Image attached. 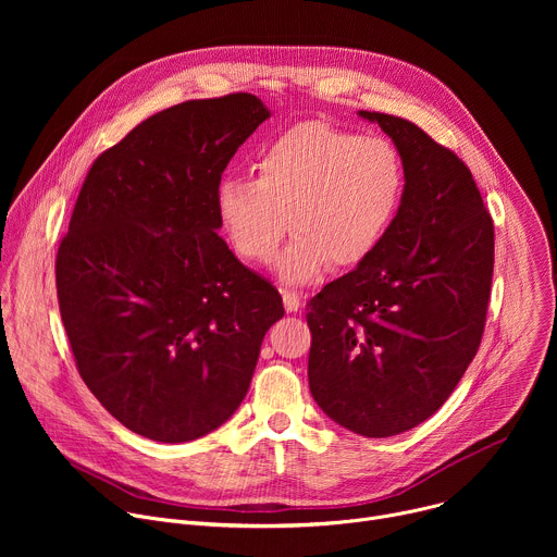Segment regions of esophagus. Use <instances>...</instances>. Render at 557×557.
Returning <instances> with one entry per match:
<instances>
[{"label": "esophagus", "mask_w": 557, "mask_h": 557, "mask_svg": "<svg viewBox=\"0 0 557 557\" xmlns=\"http://www.w3.org/2000/svg\"><path fill=\"white\" fill-rule=\"evenodd\" d=\"M282 299H284V308L288 312H297L301 308V295L295 290H282Z\"/></svg>", "instance_id": "esophagus-1"}]
</instances>
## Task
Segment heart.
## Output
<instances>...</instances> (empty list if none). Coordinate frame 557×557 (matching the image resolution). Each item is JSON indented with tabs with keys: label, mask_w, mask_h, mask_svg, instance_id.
<instances>
[{
	"label": "heart",
	"mask_w": 557,
	"mask_h": 557,
	"mask_svg": "<svg viewBox=\"0 0 557 557\" xmlns=\"http://www.w3.org/2000/svg\"><path fill=\"white\" fill-rule=\"evenodd\" d=\"M256 181L226 176L215 189L218 224L231 249L275 260L286 284L320 277L329 264L355 269L385 240L406 194L404 158L387 138L326 123H301L271 140L253 163Z\"/></svg>",
	"instance_id": "heart-1"
}]
</instances>
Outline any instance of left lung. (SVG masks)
<instances>
[{
    "instance_id": "obj_1",
    "label": "left lung",
    "mask_w": 557,
    "mask_h": 557,
    "mask_svg": "<svg viewBox=\"0 0 557 557\" xmlns=\"http://www.w3.org/2000/svg\"><path fill=\"white\" fill-rule=\"evenodd\" d=\"M359 116L399 149L406 194L381 247L308 301V385L335 423L385 438L430 419L479 352L494 222L451 149L401 116Z\"/></svg>"
}]
</instances>
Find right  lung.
<instances>
[{
    "label": "right lung",
    "instance_id": "right-lung-1",
    "mask_svg": "<svg viewBox=\"0 0 557 557\" xmlns=\"http://www.w3.org/2000/svg\"><path fill=\"white\" fill-rule=\"evenodd\" d=\"M271 112L247 92L185 101L92 163L57 251V297L76 370L127 430L185 443L247 396L277 288L222 237L215 189Z\"/></svg>",
    "mask_w": 557,
    "mask_h": 557
}]
</instances>
